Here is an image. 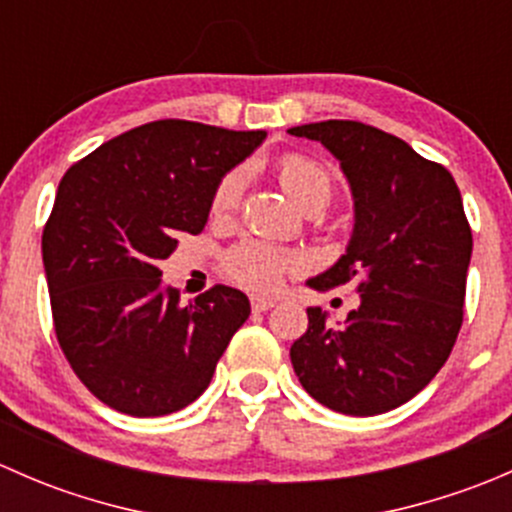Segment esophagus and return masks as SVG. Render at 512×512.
Instances as JSON below:
<instances>
[{
    "instance_id": "esophagus-1",
    "label": "esophagus",
    "mask_w": 512,
    "mask_h": 512,
    "mask_svg": "<svg viewBox=\"0 0 512 512\" xmlns=\"http://www.w3.org/2000/svg\"><path fill=\"white\" fill-rule=\"evenodd\" d=\"M250 304H252V309H255V312H267V309L275 307V299H270V297H252Z\"/></svg>"
}]
</instances>
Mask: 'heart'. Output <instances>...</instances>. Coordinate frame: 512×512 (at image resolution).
<instances>
[{
	"label": "heart",
	"mask_w": 512,
	"mask_h": 512,
	"mask_svg": "<svg viewBox=\"0 0 512 512\" xmlns=\"http://www.w3.org/2000/svg\"><path fill=\"white\" fill-rule=\"evenodd\" d=\"M277 178L282 188L287 190L289 198L302 210H322L332 200L334 180L324 165L307 156L289 153L277 163ZM242 193V173L232 170L215 188L213 200H210V213L227 215L237 208ZM302 267V257L297 252L277 250L267 242L247 240L240 245L230 247L223 257V270L237 285L257 292H270L282 282L287 272H297Z\"/></svg>",
	"instance_id": "obj_1"
}]
</instances>
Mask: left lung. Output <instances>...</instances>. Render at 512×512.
<instances>
[{
    "mask_svg": "<svg viewBox=\"0 0 512 512\" xmlns=\"http://www.w3.org/2000/svg\"><path fill=\"white\" fill-rule=\"evenodd\" d=\"M289 133L322 143L354 195L347 255L309 287L359 292L339 329L307 309V332L289 349L294 374L327 409L384 414L441 371L461 332L473 252L461 190L441 163L366 123L334 118Z\"/></svg>",
    "mask_w": 512,
    "mask_h": 512,
    "instance_id": "left-lung-1",
    "label": "left lung"
}]
</instances>
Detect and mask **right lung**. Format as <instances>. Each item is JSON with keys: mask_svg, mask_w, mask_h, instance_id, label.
<instances>
[{"mask_svg": "<svg viewBox=\"0 0 512 512\" xmlns=\"http://www.w3.org/2000/svg\"><path fill=\"white\" fill-rule=\"evenodd\" d=\"M265 131L180 118L131 128L71 165L41 235L54 332L81 384L121 414L193 404L250 317L240 289L193 302L163 285L158 262L208 223L220 178Z\"/></svg>", "mask_w": 512, "mask_h": 512, "instance_id": "1", "label": "right lung"}]
</instances>
